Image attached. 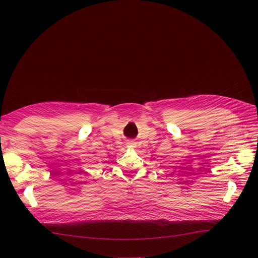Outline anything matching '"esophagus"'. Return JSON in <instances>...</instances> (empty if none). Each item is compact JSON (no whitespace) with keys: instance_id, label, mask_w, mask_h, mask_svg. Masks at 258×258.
Returning <instances> with one entry per match:
<instances>
[{"instance_id":"obj_1","label":"esophagus","mask_w":258,"mask_h":258,"mask_svg":"<svg viewBox=\"0 0 258 258\" xmlns=\"http://www.w3.org/2000/svg\"><path fill=\"white\" fill-rule=\"evenodd\" d=\"M129 144H130V145H134V144H135V142H132V141H131V142H129Z\"/></svg>"}]
</instances>
